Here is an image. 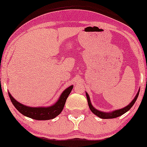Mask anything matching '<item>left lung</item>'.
I'll return each mask as SVG.
<instances>
[{"instance_id":"left-lung-1","label":"left lung","mask_w":147,"mask_h":147,"mask_svg":"<svg viewBox=\"0 0 147 147\" xmlns=\"http://www.w3.org/2000/svg\"><path fill=\"white\" fill-rule=\"evenodd\" d=\"M139 91H140V90H138V93L136 94L135 98H134V100H132L131 102H130V104H128V106H126L125 108H122V109H120V110H114V111L110 112V113H106V112L99 111V110L95 109V108L92 106L91 102H90L89 95H88L87 93H86V97H87V99H88V106H89L90 110H91V111L93 112L94 114H96V116H98V117L103 118V119H110V118H115L116 117H118V116L122 115V114H124V113H126V112L128 111V110H129L130 108L132 107V106L134 105V104L135 103L136 100V99H137V98L138 96V94H139Z\"/></svg>"}]
</instances>
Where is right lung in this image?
<instances>
[{"label": "right lung", "mask_w": 147, "mask_h": 147, "mask_svg": "<svg viewBox=\"0 0 147 147\" xmlns=\"http://www.w3.org/2000/svg\"><path fill=\"white\" fill-rule=\"evenodd\" d=\"M72 89H73V86H69V88L64 90L59 100L54 105L46 108L29 107V106L23 105L15 100L9 92V96L14 106L17 108L18 111L21 112L24 116L33 118L34 120H46L53 119L61 113L65 104L66 100H67L68 96L69 95L70 92H71Z\"/></svg>", "instance_id": "add662e5"}]
</instances>
